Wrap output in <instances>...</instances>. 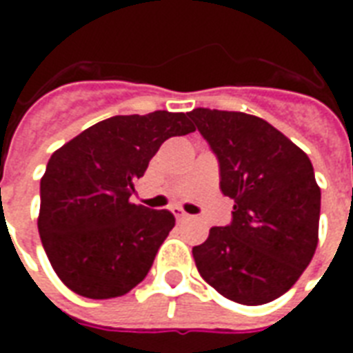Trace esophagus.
<instances>
[{
	"label": "esophagus",
	"mask_w": 353,
	"mask_h": 353,
	"mask_svg": "<svg viewBox=\"0 0 353 353\" xmlns=\"http://www.w3.org/2000/svg\"><path fill=\"white\" fill-rule=\"evenodd\" d=\"M172 214L176 215L177 221H187V219L191 217V215H189V214H187V212H185L183 208H179V206L172 208Z\"/></svg>",
	"instance_id": "1"
}]
</instances>
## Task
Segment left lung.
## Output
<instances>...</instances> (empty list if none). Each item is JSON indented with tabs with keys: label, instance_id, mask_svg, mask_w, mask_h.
<instances>
[{
	"label": "left lung",
	"instance_id": "8db88e82",
	"mask_svg": "<svg viewBox=\"0 0 353 353\" xmlns=\"http://www.w3.org/2000/svg\"><path fill=\"white\" fill-rule=\"evenodd\" d=\"M189 117L217 154L221 192L234 200L229 227H212L192 248L196 268L229 301L270 303L318 248L321 191L310 159L259 117L208 108Z\"/></svg>",
	"mask_w": 353,
	"mask_h": 353
}]
</instances>
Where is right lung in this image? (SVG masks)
<instances>
[{
    "label": "right lung",
    "instance_id": "add662e5",
    "mask_svg": "<svg viewBox=\"0 0 353 353\" xmlns=\"http://www.w3.org/2000/svg\"><path fill=\"white\" fill-rule=\"evenodd\" d=\"M194 126L185 113L117 115L57 149L41 177L37 229L65 288L115 299L138 285L174 229L168 210L130 202L136 179L172 136Z\"/></svg>",
    "mask_w": 353,
    "mask_h": 353
}]
</instances>
